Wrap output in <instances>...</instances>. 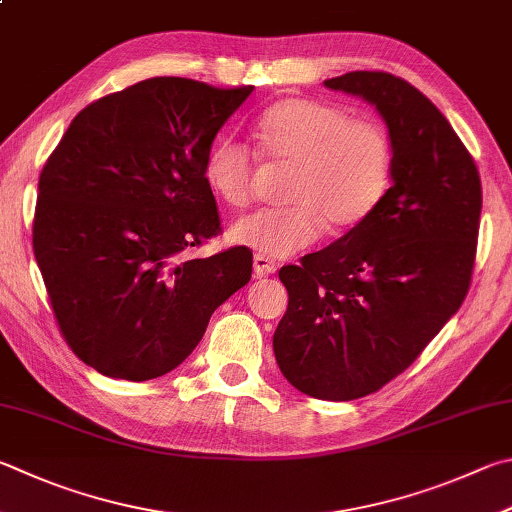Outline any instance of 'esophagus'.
I'll list each match as a JSON object with an SVG mask.
<instances>
[{"label":"esophagus","mask_w":512,"mask_h":512,"mask_svg":"<svg viewBox=\"0 0 512 512\" xmlns=\"http://www.w3.org/2000/svg\"><path fill=\"white\" fill-rule=\"evenodd\" d=\"M253 268H255V275H257V277H266V275L275 273L277 264L273 262L271 257H266V255H255V257H253Z\"/></svg>","instance_id":"34e87169"}]
</instances>
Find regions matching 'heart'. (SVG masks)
<instances>
[{
    "label": "heart",
    "mask_w": 512,
    "mask_h": 512,
    "mask_svg": "<svg viewBox=\"0 0 512 512\" xmlns=\"http://www.w3.org/2000/svg\"><path fill=\"white\" fill-rule=\"evenodd\" d=\"M255 138L268 161L288 165L282 199L239 219L230 237L255 253L286 257L327 228H358L374 215L392 183L394 147L385 125L353 118L349 109L311 98L275 102L255 120ZM203 181L230 208L253 199L255 156L230 136H219L203 156Z\"/></svg>",
    "instance_id": "1"
}]
</instances>
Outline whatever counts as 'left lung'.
I'll use <instances>...</instances> for the list:
<instances>
[{"instance_id": "1", "label": "left lung", "mask_w": 512, "mask_h": 512, "mask_svg": "<svg viewBox=\"0 0 512 512\" xmlns=\"http://www.w3.org/2000/svg\"><path fill=\"white\" fill-rule=\"evenodd\" d=\"M324 85L376 105L394 183L365 224L280 268L288 309L273 351L302 394L353 401L403 374L466 300L481 179L452 125L407 80L351 71Z\"/></svg>"}]
</instances>
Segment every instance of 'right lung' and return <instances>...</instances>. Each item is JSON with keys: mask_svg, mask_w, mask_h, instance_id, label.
Listing matches in <instances>:
<instances>
[{"mask_svg": "<svg viewBox=\"0 0 512 512\" xmlns=\"http://www.w3.org/2000/svg\"><path fill=\"white\" fill-rule=\"evenodd\" d=\"M253 87L150 78L91 102L46 159L33 253L62 338L111 378H159L190 356L219 304L250 282L221 232L203 156Z\"/></svg>", "mask_w": 512, "mask_h": 512, "instance_id": "obj_1", "label": "right lung"}]
</instances>
